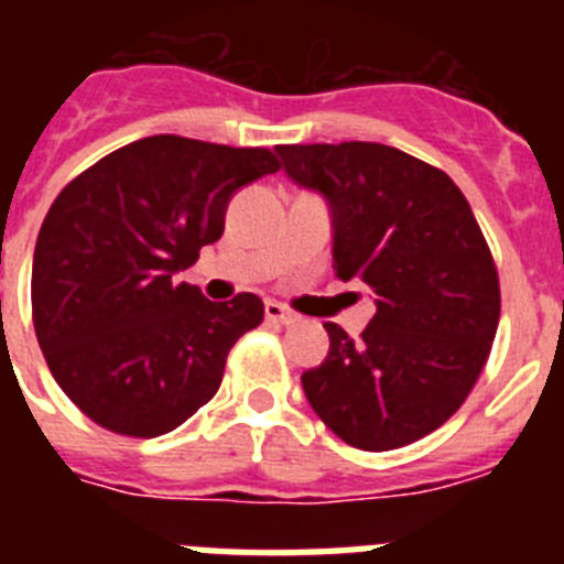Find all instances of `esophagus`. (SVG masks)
<instances>
[{"label":"esophagus","mask_w":564,"mask_h":564,"mask_svg":"<svg viewBox=\"0 0 564 564\" xmlns=\"http://www.w3.org/2000/svg\"><path fill=\"white\" fill-rule=\"evenodd\" d=\"M265 318L273 322V325H296L299 322L296 313H291L285 305H279V302H265Z\"/></svg>","instance_id":"1"}]
</instances>
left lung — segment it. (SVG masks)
<instances>
[{"mask_svg":"<svg viewBox=\"0 0 564 564\" xmlns=\"http://www.w3.org/2000/svg\"><path fill=\"white\" fill-rule=\"evenodd\" d=\"M288 177L325 194L333 268L376 296L361 338L327 322L330 352L302 376L313 412L356 449L390 452L449 421L500 322V279L452 177L383 143L276 147Z\"/></svg>","mask_w":564,"mask_h":564,"instance_id":"8db88e82","label":"left lung"}]
</instances>
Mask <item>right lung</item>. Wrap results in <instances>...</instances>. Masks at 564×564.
<instances>
[{"instance_id": "right-lung-1", "label": "right lung", "mask_w": 564, "mask_h": 564, "mask_svg": "<svg viewBox=\"0 0 564 564\" xmlns=\"http://www.w3.org/2000/svg\"><path fill=\"white\" fill-rule=\"evenodd\" d=\"M279 172L271 149L152 134L62 188L33 253V327L50 372L115 435L177 430L220 390L226 358L265 316L262 299L208 302L174 285L223 237L234 192Z\"/></svg>"}]
</instances>
